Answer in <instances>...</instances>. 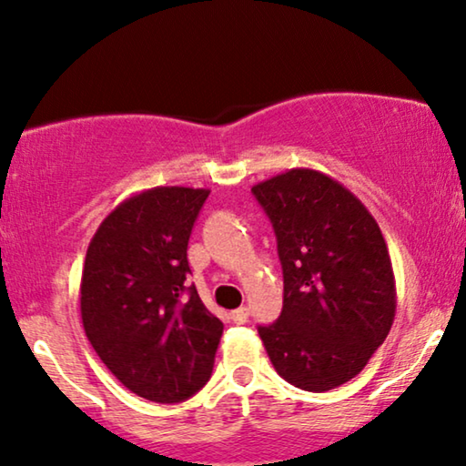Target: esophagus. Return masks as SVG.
<instances>
[{
	"label": "esophagus",
	"mask_w": 466,
	"mask_h": 466,
	"mask_svg": "<svg viewBox=\"0 0 466 466\" xmlns=\"http://www.w3.org/2000/svg\"><path fill=\"white\" fill-rule=\"evenodd\" d=\"M229 319H232L234 324H247V319H249V309L247 307L237 309V311L229 313Z\"/></svg>",
	"instance_id": "34e87169"
}]
</instances>
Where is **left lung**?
<instances>
[{
	"mask_svg": "<svg viewBox=\"0 0 466 466\" xmlns=\"http://www.w3.org/2000/svg\"><path fill=\"white\" fill-rule=\"evenodd\" d=\"M277 237L279 319L258 326L277 373L326 392L367 367L392 328L396 289L381 229L343 185L289 170L251 189Z\"/></svg>",
	"mask_w": 466,
	"mask_h": 466,
	"instance_id": "1",
	"label": "left lung"
}]
</instances>
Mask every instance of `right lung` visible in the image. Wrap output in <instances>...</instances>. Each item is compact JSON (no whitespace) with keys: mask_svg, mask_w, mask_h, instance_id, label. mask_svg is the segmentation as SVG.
I'll list each match as a JSON object with an SVG mask.
<instances>
[{"mask_svg":"<svg viewBox=\"0 0 466 466\" xmlns=\"http://www.w3.org/2000/svg\"><path fill=\"white\" fill-rule=\"evenodd\" d=\"M207 198V189L189 187L129 198L86 249V339L110 373L147 400H187L213 373L223 324L187 285V243Z\"/></svg>","mask_w":466,"mask_h":466,"instance_id":"1","label":"right lung"}]
</instances>
